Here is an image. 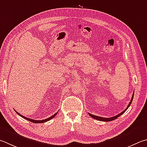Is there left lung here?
Instances as JSON below:
<instances>
[{"mask_svg":"<svg viewBox=\"0 0 147 147\" xmlns=\"http://www.w3.org/2000/svg\"><path fill=\"white\" fill-rule=\"evenodd\" d=\"M134 92L133 93V94H132V99H131V100H130V103H129V105H128V106L127 107V108L125 109V110L122 112V113H120V114H118V115H116V116H113V117H112V118H103V117H100V116H95V115H93V114H91L89 113V116H90V117H92V118L96 119H98V120H99V121H113V120L116 119V118H118V117H119L121 115V114H123V113H125V112L127 110V109L129 107L130 105V104H131L133 98H134Z\"/></svg>","mask_w":147,"mask_h":147,"instance_id":"left-lung-1","label":"left lung"}]
</instances>
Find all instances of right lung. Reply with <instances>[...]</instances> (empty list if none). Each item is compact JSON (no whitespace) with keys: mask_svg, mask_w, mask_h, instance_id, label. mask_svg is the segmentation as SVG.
Returning a JSON list of instances; mask_svg holds the SVG:
<instances>
[{"mask_svg":"<svg viewBox=\"0 0 147 147\" xmlns=\"http://www.w3.org/2000/svg\"><path fill=\"white\" fill-rule=\"evenodd\" d=\"M15 112L16 113H17L18 115H19L20 116H21V117H22L23 118H24V119H27V120H28V121H31V122H33V123H44V122H46V121H49V120H50V119H51L52 118H54V117L57 115V114L58 113H57L56 114H55L54 115H53V116H51V117H49V118H48L47 119H43V120H34V119H30V118H26V117H25V116H22V115H21L20 114H19L18 113V112H17L15 111Z\"/></svg>","mask_w":147,"mask_h":147,"instance_id":"obj_1","label":"right lung"}]
</instances>
